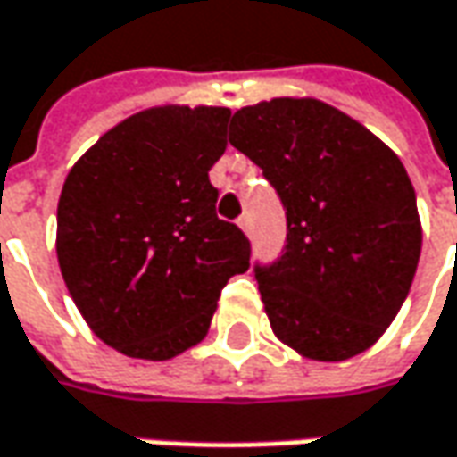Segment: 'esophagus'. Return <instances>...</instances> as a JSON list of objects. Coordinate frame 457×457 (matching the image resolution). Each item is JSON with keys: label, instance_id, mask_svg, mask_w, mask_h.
<instances>
[{"label": "esophagus", "instance_id": "34e87169", "mask_svg": "<svg viewBox=\"0 0 457 457\" xmlns=\"http://www.w3.org/2000/svg\"><path fill=\"white\" fill-rule=\"evenodd\" d=\"M238 226L244 228V234L251 236V219H249V216H241V219H238Z\"/></svg>", "mask_w": 457, "mask_h": 457}]
</instances>
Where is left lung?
<instances>
[{"mask_svg": "<svg viewBox=\"0 0 457 457\" xmlns=\"http://www.w3.org/2000/svg\"><path fill=\"white\" fill-rule=\"evenodd\" d=\"M228 143L264 170L287 216L281 253L253 264L274 335L320 362L375 345L422 246L400 158L337 107L294 97L236 110Z\"/></svg>", "mask_w": 457, "mask_h": 457, "instance_id": "1", "label": "left lung"}]
</instances>
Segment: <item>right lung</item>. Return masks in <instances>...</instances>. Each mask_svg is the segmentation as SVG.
<instances>
[{
    "label": "right lung",
    "instance_id": "add662e5",
    "mask_svg": "<svg viewBox=\"0 0 457 457\" xmlns=\"http://www.w3.org/2000/svg\"><path fill=\"white\" fill-rule=\"evenodd\" d=\"M228 107H153L122 120L67 173L57 259L79 314L112 350L170 360L208 332L251 244L216 216L208 170Z\"/></svg>",
    "mask_w": 457,
    "mask_h": 457
}]
</instances>
